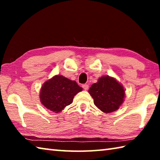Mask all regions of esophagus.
I'll return each instance as SVG.
<instances>
[{
  "mask_svg": "<svg viewBox=\"0 0 160 160\" xmlns=\"http://www.w3.org/2000/svg\"><path fill=\"white\" fill-rule=\"evenodd\" d=\"M82 88L85 90H88V88H89V85H87V84H84V85H82Z\"/></svg>",
  "mask_w": 160,
  "mask_h": 160,
  "instance_id": "esophagus-1",
  "label": "esophagus"
}]
</instances>
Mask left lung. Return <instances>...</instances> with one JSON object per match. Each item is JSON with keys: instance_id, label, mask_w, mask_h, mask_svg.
<instances>
[{"instance_id": "1", "label": "left lung", "mask_w": 160, "mask_h": 160, "mask_svg": "<svg viewBox=\"0 0 160 160\" xmlns=\"http://www.w3.org/2000/svg\"><path fill=\"white\" fill-rule=\"evenodd\" d=\"M94 104L104 113L117 110L123 102L125 91L123 86L115 78L103 76L94 83L89 90Z\"/></svg>"}]
</instances>
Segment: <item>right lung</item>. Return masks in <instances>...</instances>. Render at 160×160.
I'll return each instance as SVG.
<instances>
[{
  "label": "right lung",
  "mask_w": 160,
  "mask_h": 160,
  "mask_svg": "<svg viewBox=\"0 0 160 160\" xmlns=\"http://www.w3.org/2000/svg\"><path fill=\"white\" fill-rule=\"evenodd\" d=\"M82 90L75 81L55 75L42 85L40 100L47 109L58 113L71 104L74 96Z\"/></svg>",
  "instance_id": "add662e5"
}]
</instances>
